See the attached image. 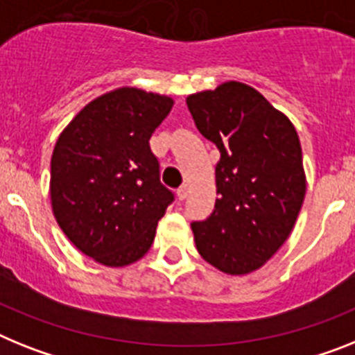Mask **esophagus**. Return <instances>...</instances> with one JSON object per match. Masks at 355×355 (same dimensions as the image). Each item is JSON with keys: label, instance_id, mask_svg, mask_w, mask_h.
<instances>
[{"label": "esophagus", "instance_id": "obj_1", "mask_svg": "<svg viewBox=\"0 0 355 355\" xmlns=\"http://www.w3.org/2000/svg\"><path fill=\"white\" fill-rule=\"evenodd\" d=\"M187 198H189V187H187V184H183V187L178 190V199H180V201H184Z\"/></svg>", "mask_w": 355, "mask_h": 355}]
</instances>
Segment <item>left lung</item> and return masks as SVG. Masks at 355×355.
<instances>
[{
  "label": "left lung",
  "instance_id": "obj_1",
  "mask_svg": "<svg viewBox=\"0 0 355 355\" xmlns=\"http://www.w3.org/2000/svg\"><path fill=\"white\" fill-rule=\"evenodd\" d=\"M196 127L220 153L219 199L192 223L199 255L228 275L262 268L289 237L305 198L302 147L289 118L259 91L224 83L187 98Z\"/></svg>",
  "mask_w": 355,
  "mask_h": 355
}]
</instances>
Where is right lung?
<instances>
[{
  "instance_id": "1",
  "label": "right lung",
  "mask_w": 355,
  "mask_h": 355,
  "mask_svg": "<svg viewBox=\"0 0 355 355\" xmlns=\"http://www.w3.org/2000/svg\"><path fill=\"white\" fill-rule=\"evenodd\" d=\"M172 104L165 95L120 87L89 102L57 140L53 215L73 246L100 264L122 268L140 260L174 201L148 145Z\"/></svg>"
}]
</instances>
